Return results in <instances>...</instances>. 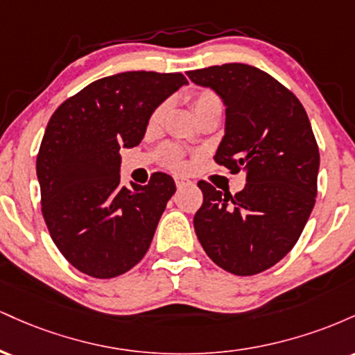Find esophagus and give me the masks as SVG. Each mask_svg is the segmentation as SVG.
<instances>
[{
    "label": "esophagus",
    "mask_w": 355,
    "mask_h": 355,
    "mask_svg": "<svg viewBox=\"0 0 355 355\" xmlns=\"http://www.w3.org/2000/svg\"><path fill=\"white\" fill-rule=\"evenodd\" d=\"M189 183H190V180H187V178H183V177H175V185H177L178 189H182V187L189 185Z\"/></svg>",
    "instance_id": "34e87169"
}]
</instances>
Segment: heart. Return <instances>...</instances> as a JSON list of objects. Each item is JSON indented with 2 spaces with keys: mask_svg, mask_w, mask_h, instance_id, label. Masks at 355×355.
I'll return each mask as SVG.
<instances>
[{
  "mask_svg": "<svg viewBox=\"0 0 355 355\" xmlns=\"http://www.w3.org/2000/svg\"><path fill=\"white\" fill-rule=\"evenodd\" d=\"M190 101H191V108H193L195 115H198V113H202L203 110H207L210 107H222V105H220L218 96L215 95L214 92H210V89H202V92L193 93ZM165 110H166L165 105H160L158 108H155L152 115H150L148 125L150 126L160 125L162 120H164V116H165ZM162 157H164L165 164L168 166H172V168H175V170H183L187 166L183 152L173 145H168V146H165V148H162Z\"/></svg>",
  "mask_w": 355,
  "mask_h": 355,
  "instance_id": "obj_1",
  "label": "heart"
}]
</instances>
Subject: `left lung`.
<instances>
[{
    "label": "left lung",
    "mask_w": 355,
    "mask_h": 355,
    "mask_svg": "<svg viewBox=\"0 0 355 355\" xmlns=\"http://www.w3.org/2000/svg\"><path fill=\"white\" fill-rule=\"evenodd\" d=\"M225 103V137L214 160L245 172V189L222 193L198 182L193 217L207 255L234 275L274 267L295 245L315 203L319 146L299 98L274 76L243 63L187 71Z\"/></svg>",
    "instance_id": "8db88e82"
}]
</instances>
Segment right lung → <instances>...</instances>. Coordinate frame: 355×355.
<instances>
[{
    "label": "right lung",
    "instance_id": "right-lung-1",
    "mask_svg": "<svg viewBox=\"0 0 355 355\" xmlns=\"http://www.w3.org/2000/svg\"><path fill=\"white\" fill-rule=\"evenodd\" d=\"M182 73L125 71L89 83L56 108L40 145L42 214L64 259L95 279H112L144 259L166 202L170 175L120 185V146L145 135L150 115L187 85Z\"/></svg>",
    "mask_w": 355,
    "mask_h": 355
}]
</instances>
